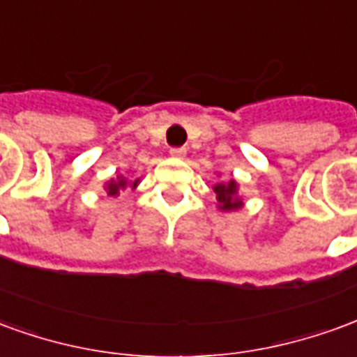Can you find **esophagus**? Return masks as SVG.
<instances>
[{
    "label": "esophagus",
    "mask_w": 357,
    "mask_h": 357,
    "mask_svg": "<svg viewBox=\"0 0 357 357\" xmlns=\"http://www.w3.org/2000/svg\"><path fill=\"white\" fill-rule=\"evenodd\" d=\"M185 147H172L170 149V155L174 156V158H183L185 156Z\"/></svg>",
    "instance_id": "obj_1"
}]
</instances>
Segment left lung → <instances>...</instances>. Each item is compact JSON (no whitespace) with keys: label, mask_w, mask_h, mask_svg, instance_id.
<instances>
[{"label":"left lung","mask_w":357,"mask_h":357,"mask_svg":"<svg viewBox=\"0 0 357 357\" xmlns=\"http://www.w3.org/2000/svg\"><path fill=\"white\" fill-rule=\"evenodd\" d=\"M214 191H216V199L220 202V208L222 210H237L241 208V204L243 202L237 199V183L235 181H229V183H218L214 187Z\"/></svg>","instance_id":"left-lung-1"}]
</instances>
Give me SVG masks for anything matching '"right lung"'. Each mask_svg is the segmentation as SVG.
I'll list each match as a JSON object with an SVG mask.
<instances>
[{
    "label": "right lung",
    "mask_w": 357,
    "mask_h": 357,
    "mask_svg": "<svg viewBox=\"0 0 357 357\" xmlns=\"http://www.w3.org/2000/svg\"><path fill=\"white\" fill-rule=\"evenodd\" d=\"M126 185H128V181L122 178V179H118V181H110L107 189H109L110 197H114V195H118V191H120V189H124ZM135 185H137V179H135V181L132 183V187H135Z\"/></svg>",
    "instance_id": "1"
}]
</instances>
